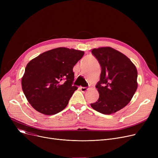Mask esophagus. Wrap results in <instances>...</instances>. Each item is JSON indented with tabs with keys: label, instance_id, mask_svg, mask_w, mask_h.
<instances>
[{
	"label": "esophagus",
	"instance_id": "1",
	"mask_svg": "<svg viewBox=\"0 0 158 158\" xmlns=\"http://www.w3.org/2000/svg\"><path fill=\"white\" fill-rule=\"evenodd\" d=\"M88 89L89 88L87 87H80V89L81 90L82 92H86Z\"/></svg>",
	"mask_w": 158,
	"mask_h": 158
}]
</instances>
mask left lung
I'll list each match as a JSON object with an SVG mask.
<instances>
[{"mask_svg":"<svg viewBox=\"0 0 158 158\" xmlns=\"http://www.w3.org/2000/svg\"><path fill=\"white\" fill-rule=\"evenodd\" d=\"M92 53L101 66V73L95 86L99 98L91 106L104 114L114 113L127 106L135 94L137 69L126 55L111 47L94 48Z\"/></svg>","mask_w":158,"mask_h":158,"instance_id":"1","label":"left lung"}]
</instances>
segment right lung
I'll return each mask as SVG.
<instances>
[{
  "instance_id": "obj_1",
  "label": "right lung",
  "mask_w": 158,
  "mask_h": 158,
  "mask_svg": "<svg viewBox=\"0 0 158 158\" xmlns=\"http://www.w3.org/2000/svg\"><path fill=\"white\" fill-rule=\"evenodd\" d=\"M84 54L79 50L58 47L40 54L27 63L22 87L33 108L46 115L55 114L65 108L77 89L72 86L73 68Z\"/></svg>"
}]
</instances>
